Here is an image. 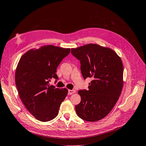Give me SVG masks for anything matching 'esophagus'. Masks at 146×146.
Returning a JSON list of instances; mask_svg holds the SVG:
<instances>
[{
  "mask_svg": "<svg viewBox=\"0 0 146 146\" xmlns=\"http://www.w3.org/2000/svg\"><path fill=\"white\" fill-rule=\"evenodd\" d=\"M75 93V90H68V95H72V94Z\"/></svg>",
  "mask_w": 146,
  "mask_h": 146,
  "instance_id": "obj_1",
  "label": "esophagus"
}]
</instances>
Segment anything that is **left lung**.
Segmentation results:
<instances>
[{
  "instance_id": "obj_1",
  "label": "left lung",
  "mask_w": 146,
  "mask_h": 146,
  "mask_svg": "<svg viewBox=\"0 0 146 146\" xmlns=\"http://www.w3.org/2000/svg\"><path fill=\"white\" fill-rule=\"evenodd\" d=\"M80 60L84 79L91 78L88 89L78 91L81 100L75 106L78 116L95 122L104 118L114 107L123 86V65L115 51L89 44L71 49Z\"/></svg>"
}]
</instances>
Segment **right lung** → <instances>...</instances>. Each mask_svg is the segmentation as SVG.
I'll list each match as a JSON object with an SVG mask.
<instances>
[{"mask_svg":"<svg viewBox=\"0 0 146 146\" xmlns=\"http://www.w3.org/2000/svg\"><path fill=\"white\" fill-rule=\"evenodd\" d=\"M70 52V48L42 46L28 51L17 64L15 81L19 95L27 109L40 121L56 117L67 95V88H56L50 82L53 78L58 79L57 67Z\"/></svg>","mask_w":146,"mask_h":146,"instance_id":"1","label":"right lung"}]
</instances>
